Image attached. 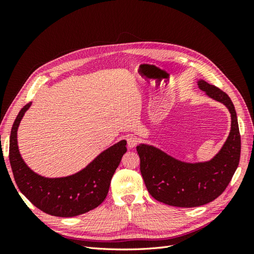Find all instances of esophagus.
Masks as SVG:
<instances>
[{
	"label": "esophagus",
	"mask_w": 254,
	"mask_h": 254,
	"mask_svg": "<svg viewBox=\"0 0 254 254\" xmlns=\"http://www.w3.org/2000/svg\"><path fill=\"white\" fill-rule=\"evenodd\" d=\"M137 142H139V140H137L136 136H134V135H128L127 136V145H128L129 148L135 147V146L137 145Z\"/></svg>",
	"instance_id": "obj_1"
}]
</instances>
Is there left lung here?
<instances>
[{"label":"left lung","mask_w":254,"mask_h":254,"mask_svg":"<svg viewBox=\"0 0 254 254\" xmlns=\"http://www.w3.org/2000/svg\"><path fill=\"white\" fill-rule=\"evenodd\" d=\"M198 87L231 113V131L216 156L207 162L187 163L151 145L136 146L147 190L156 200L168 205L193 207L213 201L224 193L240 163L241 134L231 98L202 79L198 80Z\"/></svg>","instance_id":"1"}]
</instances>
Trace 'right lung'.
Wrapping results in <instances>:
<instances>
[{"label":"right lung","instance_id":"1","mask_svg":"<svg viewBox=\"0 0 254 254\" xmlns=\"http://www.w3.org/2000/svg\"><path fill=\"white\" fill-rule=\"evenodd\" d=\"M30 105H25L17 115L9 140V162L20 191L38 209L53 216L73 217L95 209L108 194L112 176L127 151V142L114 144L72 176L45 178L30 170L19 152L18 127Z\"/></svg>","mask_w":254,"mask_h":254}]
</instances>
